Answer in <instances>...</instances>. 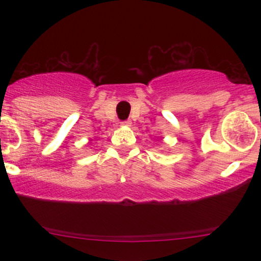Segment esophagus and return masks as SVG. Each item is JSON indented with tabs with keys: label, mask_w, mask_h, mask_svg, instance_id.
<instances>
[{
	"label": "esophagus",
	"mask_w": 261,
	"mask_h": 261,
	"mask_svg": "<svg viewBox=\"0 0 261 261\" xmlns=\"http://www.w3.org/2000/svg\"><path fill=\"white\" fill-rule=\"evenodd\" d=\"M131 124H133V122H131L130 120H126V121H122L121 122L122 126H131Z\"/></svg>",
	"instance_id": "obj_1"
}]
</instances>
